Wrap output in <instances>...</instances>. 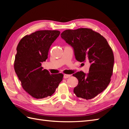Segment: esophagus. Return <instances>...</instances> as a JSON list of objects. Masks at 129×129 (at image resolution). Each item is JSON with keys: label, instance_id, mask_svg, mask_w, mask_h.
<instances>
[{"label": "esophagus", "instance_id": "34e87169", "mask_svg": "<svg viewBox=\"0 0 129 129\" xmlns=\"http://www.w3.org/2000/svg\"><path fill=\"white\" fill-rule=\"evenodd\" d=\"M71 76L70 75H68V74H64V79H67L68 77H70Z\"/></svg>", "mask_w": 129, "mask_h": 129}]
</instances>
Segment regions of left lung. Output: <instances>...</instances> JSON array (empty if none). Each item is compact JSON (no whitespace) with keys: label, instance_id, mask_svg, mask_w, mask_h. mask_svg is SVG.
I'll use <instances>...</instances> for the list:
<instances>
[{"label":"left lung","instance_id":"1","mask_svg":"<svg viewBox=\"0 0 129 129\" xmlns=\"http://www.w3.org/2000/svg\"><path fill=\"white\" fill-rule=\"evenodd\" d=\"M61 37L73 48L77 61L91 64L88 74L79 71L73 74L79 81L74 93L86 100L94 98L110 82L114 62L111 47L103 36L90 28L67 29Z\"/></svg>","mask_w":129,"mask_h":129}]
</instances>
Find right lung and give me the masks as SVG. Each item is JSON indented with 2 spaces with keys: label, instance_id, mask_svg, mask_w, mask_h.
<instances>
[{
  "label": "right lung",
  "instance_id": "right-lung-1",
  "mask_svg": "<svg viewBox=\"0 0 129 129\" xmlns=\"http://www.w3.org/2000/svg\"><path fill=\"white\" fill-rule=\"evenodd\" d=\"M60 34L57 30L36 31L23 37L17 45L15 71L24 90L35 98L51 96L63 78L62 74H50L41 66Z\"/></svg>",
  "mask_w": 129,
  "mask_h": 129
}]
</instances>
